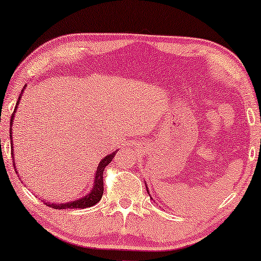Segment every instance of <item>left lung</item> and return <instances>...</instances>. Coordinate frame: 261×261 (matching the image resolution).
Returning <instances> with one entry per match:
<instances>
[{
	"label": "left lung",
	"mask_w": 261,
	"mask_h": 261,
	"mask_svg": "<svg viewBox=\"0 0 261 261\" xmlns=\"http://www.w3.org/2000/svg\"><path fill=\"white\" fill-rule=\"evenodd\" d=\"M146 189H147V187H146ZM147 192H148V189H147Z\"/></svg>",
	"instance_id": "left-lung-1"
}]
</instances>
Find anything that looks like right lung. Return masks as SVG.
I'll return each mask as SVG.
<instances>
[{"mask_svg":"<svg viewBox=\"0 0 261 261\" xmlns=\"http://www.w3.org/2000/svg\"><path fill=\"white\" fill-rule=\"evenodd\" d=\"M26 88V85H24L23 89ZM21 95H22V91H21V94L19 96V99H17L16 102V106H15V109H14V113L12 114V120H10V142H12V151H13V141H12V123H13V119L14 116H15V112H16V108L17 106H19V102L21 99ZM116 154V151L113 152L112 154H108L107 156H105L101 162H99L98 166H97V170H96V174H95V179H94V185H92V189L91 191L89 192L87 196H84V197H82L80 199H76V201H72V202H67V203H62V204H59V203H57V204H53V203H46V205L48 206H52V208L55 209H84V208H89V206H92L95 205L96 203H98L101 201L102 198V195H103V190H105V188H103V171H105L106 166L108 165V164L112 162L114 155ZM13 155V153H12ZM14 163V160H13ZM14 169H15V172L17 173L16 171V167H15V164H14ZM45 202V201H44Z\"/></svg>","mask_w":261,"mask_h":261,"instance_id":"right-lung-1","label":"right lung"}]
</instances>
